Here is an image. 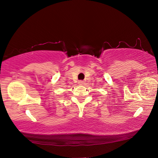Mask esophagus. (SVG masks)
<instances>
[{
    "instance_id": "34e87169",
    "label": "esophagus",
    "mask_w": 158,
    "mask_h": 158,
    "mask_svg": "<svg viewBox=\"0 0 158 158\" xmlns=\"http://www.w3.org/2000/svg\"><path fill=\"white\" fill-rule=\"evenodd\" d=\"M79 85H83L84 84H85V82L84 81H79Z\"/></svg>"
}]
</instances>
